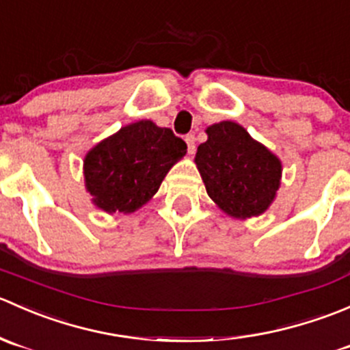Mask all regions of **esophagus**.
Segmentation results:
<instances>
[{
	"instance_id": "esophagus-1",
	"label": "esophagus",
	"mask_w": 350,
	"mask_h": 350,
	"mask_svg": "<svg viewBox=\"0 0 350 350\" xmlns=\"http://www.w3.org/2000/svg\"><path fill=\"white\" fill-rule=\"evenodd\" d=\"M185 140H186V144H188V152L189 154H195V150H196V139H195V135H193V133H188V135L185 137Z\"/></svg>"
}]
</instances>
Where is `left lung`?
Returning a JSON list of instances; mask_svg holds the SVG:
<instances>
[{"instance_id": "left-lung-1", "label": "left lung", "mask_w": 350, "mask_h": 350, "mask_svg": "<svg viewBox=\"0 0 350 350\" xmlns=\"http://www.w3.org/2000/svg\"><path fill=\"white\" fill-rule=\"evenodd\" d=\"M206 133L196 165L208 196L232 217L264 213L280 188V159L234 122L215 123Z\"/></svg>"}]
</instances>
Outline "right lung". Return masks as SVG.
<instances>
[{
	"instance_id": "obj_1",
	"label": "right lung",
	"mask_w": 350,
	"mask_h": 350,
	"mask_svg": "<svg viewBox=\"0 0 350 350\" xmlns=\"http://www.w3.org/2000/svg\"><path fill=\"white\" fill-rule=\"evenodd\" d=\"M186 142L149 120L132 123L98 144L84 159L86 188L107 213H130L157 193Z\"/></svg>"
}]
</instances>
